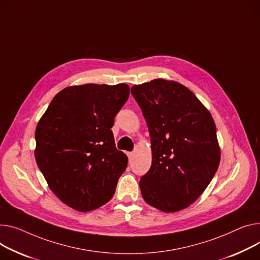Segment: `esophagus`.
Masks as SVG:
<instances>
[{
	"mask_svg": "<svg viewBox=\"0 0 260 260\" xmlns=\"http://www.w3.org/2000/svg\"><path fill=\"white\" fill-rule=\"evenodd\" d=\"M134 155H135V153H134V152H127V157H128L129 161H132V160H133V158H134Z\"/></svg>",
	"mask_w": 260,
	"mask_h": 260,
	"instance_id": "34e87169",
	"label": "esophagus"
}]
</instances>
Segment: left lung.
Segmentation results:
<instances>
[{
  "label": "left lung",
  "mask_w": 260,
  "mask_h": 260,
  "mask_svg": "<svg viewBox=\"0 0 260 260\" xmlns=\"http://www.w3.org/2000/svg\"><path fill=\"white\" fill-rule=\"evenodd\" d=\"M131 91L151 142V166L140 179L142 197L163 212L185 209L204 192L219 165L213 118L191 91L176 81L153 79Z\"/></svg>",
  "instance_id": "obj_1"
}]
</instances>
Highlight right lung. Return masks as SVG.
<instances>
[{
  "instance_id": "obj_1",
  "label": "right lung",
  "mask_w": 260,
  "mask_h": 260,
  "mask_svg": "<svg viewBox=\"0 0 260 260\" xmlns=\"http://www.w3.org/2000/svg\"><path fill=\"white\" fill-rule=\"evenodd\" d=\"M128 96L125 83L68 86L39 121L38 166L54 194L77 211L107 204L127 167L111 128Z\"/></svg>"
}]
</instances>
